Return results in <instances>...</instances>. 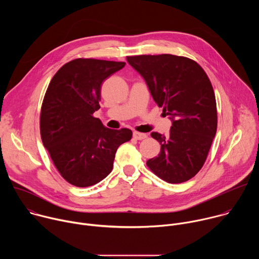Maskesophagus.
<instances>
[{"mask_svg": "<svg viewBox=\"0 0 259 259\" xmlns=\"http://www.w3.org/2000/svg\"><path fill=\"white\" fill-rule=\"evenodd\" d=\"M133 137L137 140H142L144 138L147 137V135L145 133H141V132H137V131H134L133 132Z\"/></svg>", "mask_w": 259, "mask_h": 259, "instance_id": "1", "label": "esophagus"}]
</instances>
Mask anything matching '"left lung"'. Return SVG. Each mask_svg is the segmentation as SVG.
Instances as JSON below:
<instances>
[{
    "mask_svg": "<svg viewBox=\"0 0 259 259\" xmlns=\"http://www.w3.org/2000/svg\"><path fill=\"white\" fill-rule=\"evenodd\" d=\"M127 61L172 120L168 135L152 132L161 152L147 167L169 183L190 180L203 167L217 129L216 99L207 73L195 60L172 54L127 56Z\"/></svg>",
    "mask_w": 259,
    "mask_h": 259,
    "instance_id": "left-lung-1",
    "label": "left lung"
}]
</instances>
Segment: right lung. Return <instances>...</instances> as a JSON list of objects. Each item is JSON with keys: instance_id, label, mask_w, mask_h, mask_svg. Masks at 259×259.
<instances>
[{"instance_id": "1", "label": "right lung", "mask_w": 259, "mask_h": 259, "mask_svg": "<svg viewBox=\"0 0 259 259\" xmlns=\"http://www.w3.org/2000/svg\"><path fill=\"white\" fill-rule=\"evenodd\" d=\"M122 61L77 58L52 78L41 107L44 146L60 175L78 188L91 187L113 170L118 147L132 138L127 128L108 129L93 116L100 108L102 82Z\"/></svg>"}]
</instances>
